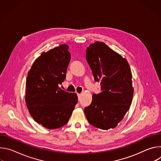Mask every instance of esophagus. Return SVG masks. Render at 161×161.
I'll return each mask as SVG.
<instances>
[{
	"instance_id": "34e87169",
	"label": "esophagus",
	"mask_w": 161,
	"mask_h": 161,
	"mask_svg": "<svg viewBox=\"0 0 161 161\" xmlns=\"http://www.w3.org/2000/svg\"><path fill=\"white\" fill-rule=\"evenodd\" d=\"M77 96H78V99H80V96H81V94H77Z\"/></svg>"
}]
</instances>
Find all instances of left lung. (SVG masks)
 <instances>
[{"mask_svg":"<svg viewBox=\"0 0 161 161\" xmlns=\"http://www.w3.org/2000/svg\"><path fill=\"white\" fill-rule=\"evenodd\" d=\"M86 58L101 92L92 95L84 112L93 126L113 129L129 109L134 89L132 73L127 60L102 42H95L86 50Z\"/></svg>","mask_w":161,"mask_h":161,"instance_id":"1","label":"left lung"}]
</instances>
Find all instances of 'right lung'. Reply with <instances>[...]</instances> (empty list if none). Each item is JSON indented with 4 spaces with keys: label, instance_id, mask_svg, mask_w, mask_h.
<instances>
[{
    "label": "right lung",
    "instance_id": "1",
    "mask_svg": "<svg viewBox=\"0 0 161 161\" xmlns=\"http://www.w3.org/2000/svg\"><path fill=\"white\" fill-rule=\"evenodd\" d=\"M67 44L43 52L33 63L26 80L25 102L34 120L55 129L65 125L78 103L76 93L61 89L71 54Z\"/></svg>",
    "mask_w": 161,
    "mask_h": 161
}]
</instances>
